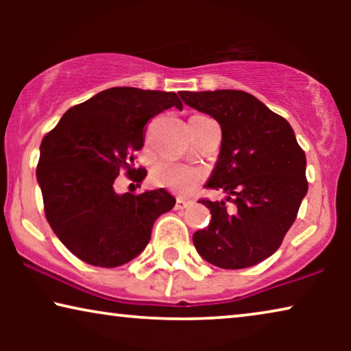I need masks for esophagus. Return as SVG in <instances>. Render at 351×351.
<instances>
[{
  "label": "esophagus",
  "instance_id": "1",
  "mask_svg": "<svg viewBox=\"0 0 351 351\" xmlns=\"http://www.w3.org/2000/svg\"><path fill=\"white\" fill-rule=\"evenodd\" d=\"M191 203H190V201H185V199H177L176 201V209L177 210H182V209H185V208H189V206H190Z\"/></svg>",
  "mask_w": 351,
  "mask_h": 351
}]
</instances>
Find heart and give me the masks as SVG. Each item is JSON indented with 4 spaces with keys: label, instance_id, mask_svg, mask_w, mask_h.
Instances as JSON below:
<instances>
[{
    "label": "heart",
    "instance_id": "1",
    "mask_svg": "<svg viewBox=\"0 0 351 351\" xmlns=\"http://www.w3.org/2000/svg\"><path fill=\"white\" fill-rule=\"evenodd\" d=\"M152 182L156 186L166 189L172 193L186 196L193 193L203 180V172L195 167L182 166L177 162L162 160L152 169Z\"/></svg>",
    "mask_w": 351,
    "mask_h": 351
}]
</instances>
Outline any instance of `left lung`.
Returning a JSON list of instances; mask_svg holds the SVG:
<instances>
[{
    "label": "left lung",
    "mask_w": 351,
    "mask_h": 351,
    "mask_svg": "<svg viewBox=\"0 0 351 351\" xmlns=\"http://www.w3.org/2000/svg\"><path fill=\"white\" fill-rule=\"evenodd\" d=\"M189 107L222 129L219 160L206 189L226 201L201 199L213 219L193 234L196 251L215 267L238 270L278 251L308 190L305 153L291 124L244 90H182Z\"/></svg>",
    "instance_id": "obj_1"
}]
</instances>
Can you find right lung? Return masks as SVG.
Masks as SVG:
<instances>
[{
	"label": "right lung",
	"instance_id": "right-lung-1",
	"mask_svg": "<svg viewBox=\"0 0 351 351\" xmlns=\"http://www.w3.org/2000/svg\"><path fill=\"white\" fill-rule=\"evenodd\" d=\"M182 102L176 93L110 88L66 110L40 147L36 179L45 214L64 246L94 267H119L150 241L161 214L176 198L165 189L141 195L114 191L126 171L134 182L147 171L134 167L145 124Z\"/></svg>",
	"mask_w": 351,
	"mask_h": 351
}]
</instances>
